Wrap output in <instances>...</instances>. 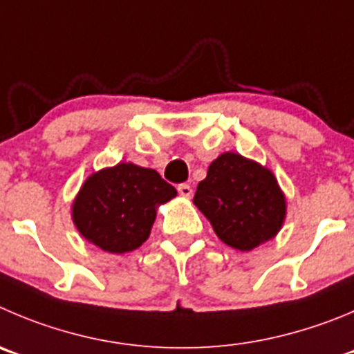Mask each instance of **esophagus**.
<instances>
[{
    "instance_id": "esophagus-1",
    "label": "esophagus",
    "mask_w": 354,
    "mask_h": 354,
    "mask_svg": "<svg viewBox=\"0 0 354 354\" xmlns=\"http://www.w3.org/2000/svg\"><path fill=\"white\" fill-rule=\"evenodd\" d=\"M178 194H180L181 197H192L194 190H192V187H190V185L181 183V185H178Z\"/></svg>"
}]
</instances>
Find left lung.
Returning a JSON list of instances; mask_svg holds the SVG:
<instances>
[{"label":"left lung","instance_id":"8db88e82","mask_svg":"<svg viewBox=\"0 0 354 354\" xmlns=\"http://www.w3.org/2000/svg\"><path fill=\"white\" fill-rule=\"evenodd\" d=\"M194 204L218 239L239 252H252L274 239L286 218L285 192L272 171L234 151L211 162Z\"/></svg>","mask_w":354,"mask_h":354}]
</instances>
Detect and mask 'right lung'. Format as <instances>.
Segmentation results:
<instances>
[{
	"mask_svg": "<svg viewBox=\"0 0 354 354\" xmlns=\"http://www.w3.org/2000/svg\"><path fill=\"white\" fill-rule=\"evenodd\" d=\"M176 194L155 169L118 162L82 183L71 204L73 223L88 243L120 255L148 239L157 207Z\"/></svg>",
	"mask_w": 354,
	"mask_h": 354,
	"instance_id": "obj_1",
	"label": "right lung"
}]
</instances>
